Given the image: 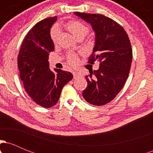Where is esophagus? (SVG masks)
<instances>
[{
	"mask_svg": "<svg viewBox=\"0 0 153 153\" xmlns=\"http://www.w3.org/2000/svg\"><path fill=\"white\" fill-rule=\"evenodd\" d=\"M81 76V75L80 73H78V72H73V77H74V79H78Z\"/></svg>",
	"mask_w": 153,
	"mask_h": 153,
	"instance_id": "esophagus-1",
	"label": "esophagus"
}]
</instances>
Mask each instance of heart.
<instances>
[{
	"label": "heart",
	"instance_id": "1",
	"mask_svg": "<svg viewBox=\"0 0 153 153\" xmlns=\"http://www.w3.org/2000/svg\"><path fill=\"white\" fill-rule=\"evenodd\" d=\"M65 26L73 34V36H75L77 39H82L89 31L88 26L85 25L84 23L78 20L69 21V22H66L65 24ZM59 34V31L58 28L57 26L52 27L50 31V36L54 43H56L57 42ZM66 59L68 62L73 66L77 65L79 62L78 54L73 52H68V54H67Z\"/></svg>",
	"mask_w": 153,
	"mask_h": 153
}]
</instances>
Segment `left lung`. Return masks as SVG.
Here are the masks:
<instances>
[{"label":"left lung","instance_id":"left-lung-1","mask_svg":"<svg viewBox=\"0 0 153 153\" xmlns=\"http://www.w3.org/2000/svg\"><path fill=\"white\" fill-rule=\"evenodd\" d=\"M90 23L96 33V44L88 63L99 61V70H90L82 96L95 106L109 103L124 87L130 71L132 50L124 28L113 19L101 14L75 12Z\"/></svg>","mask_w":153,"mask_h":153}]
</instances>
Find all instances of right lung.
Segmentation results:
<instances>
[{
	"mask_svg": "<svg viewBox=\"0 0 153 153\" xmlns=\"http://www.w3.org/2000/svg\"><path fill=\"white\" fill-rule=\"evenodd\" d=\"M57 16L36 23L23 40L18 55V68L24 88L35 103L50 108L57 103L63 87L73 74L60 69L50 71L49 55L54 50L50 29Z\"/></svg>",
	"mask_w": 153,
	"mask_h": 153,
	"instance_id": "add662e5",
	"label": "right lung"
}]
</instances>
